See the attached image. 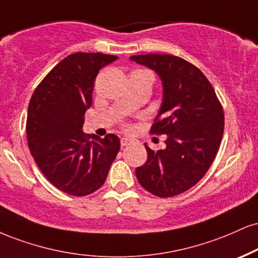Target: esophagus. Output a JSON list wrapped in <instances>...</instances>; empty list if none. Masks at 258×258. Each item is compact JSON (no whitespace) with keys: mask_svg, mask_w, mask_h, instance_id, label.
Here are the masks:
<instances>
[{"mask_svg":"<svg viewBox=\"0 0 258 258\" xmlns=\"http://www.w3.org/2000/svg\"><path fill=\"white\" fill-rule=\"evenodd\" d=\"M120 143H121V147L125 148V147H127V145L131 144L132 141H131V139H130V138H121Z\"/></svg>","mask_w":258,"mask_h":258,"instance_id":"esophagus-1","label":"esophagus"}]
</instances>
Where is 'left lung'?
Masks as SVG:
<instances>
[{
  "label": "left lung",
  "mask_w": 258,
  "mask_h": 258,
  "mask_svg": "<svg viewBox=\"0 0 258 258\" xmlns=\"http://www.w3.org/2000/svg\"><path fill=\"white\" fill-rule=\"evenodd\" d=\"M160 76L163 102L150 128L166 135L164 150L145 145L147 162L136 169L143 187L157 197L178 196L197 184L218 154L225 114L213 85L191 62L168 54L131 56Z\"/></svg>",
  "instance_id": "8db88e82"
}]
</instances>
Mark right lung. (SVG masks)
I'll return each mask as SVG.
<instances>
[{"mask_svg":"<svg viewBox=\"0 0 258 258\" xmlns=\"http://www.w3.org/2000/svg\"><path fill=\"white\" fill-rule=\"evenodd\" d=\"M116 58L101 52L68 55L46 74L30 99L26 135L31 154L45 178L72 196L98 190L120 150L115 135L92 136L90 141L82 131L96 77Z\"/></svg>","mask_w":258,"mask_h":258,"instance_id":"add662e5","label":"right lung"}]
</instances>
